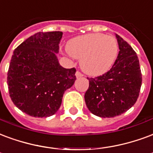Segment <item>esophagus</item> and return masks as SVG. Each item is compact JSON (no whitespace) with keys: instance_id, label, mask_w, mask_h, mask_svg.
<instances>
[{"instance_id":"34e87169","label":"esophagus","mask_w":153,"mask_h":153,"mask_svg":"<svg viewBox=\"0 0 153 153\" xmlns=\"http://www.w3.org/2000/svg\"><path fill=\"white\" fill-rule=\"evenodd\" d=\"M75 75H76L77 78H80V77H82L83 76V74H82L80 71H76V73H75Z\"/></svg>"}]
</instances>
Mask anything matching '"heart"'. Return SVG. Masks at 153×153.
<instances>
[{
	"instance_id": "b5f03b06",
	"label": "heart",
	"mask_w": 153,
	"mask_h": 153,
	"mask_svg": "<svg viewBox=\"0 0 153 153\" xmlns=\"http://www.w3.org/2000/svg\"><path fill=\"white\" fill-rule=\"evenodd\" d=\"M67 50L72 56L81 59L80 65L86 73L97 76L111 69L117 60L119 46L114 36L92 33L72 39Z\"/></svg>"
}]
</instances>
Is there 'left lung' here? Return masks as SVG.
Listing matches in <instances>:
<instances>
[{"label":"left lung","instance_id":"obj_1","mask_svg":"<svg viewBox=\"0 0 153 153\" xmlns=\"http://www.w3.org/2000/svg\"><path fill=\"white\" fill-rule=\"evenodd\" d=\"M116 38L120 51L114 65L102 75L88 78L86 105L91 114L100 117H114L127 111L136 102L142 84L136 53L118 35Z\"/></svg>","mask_w":153,"mask_h":153}]
</instances>
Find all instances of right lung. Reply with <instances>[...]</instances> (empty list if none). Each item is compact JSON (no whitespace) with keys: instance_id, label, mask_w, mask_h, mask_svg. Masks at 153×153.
<instances>
[{"instance_id":"add662e5","label":"right lung","mask_w":153,"mask_h":153,"mask_svg":"<svg viewBox=\"0 0 153 153\" xmlns=\"http://www.w3.org/2000/svg\"><path fill=\"white\" fill-rule=\"evenodd\" d=\"M62 37V31L38 32L13 51L7 74L9 93L13 104L30 116L53 115L76 79V69L63 68L56 58Z\"/></svg>"}]
</instances>
